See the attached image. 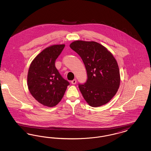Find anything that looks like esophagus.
<instances>
[{
  "instance_id": "obj_1",
  "label": "esophagus",
  "mask_w": 151,
  "mask_h": 151,
  "mask_svg": "<svg viewBox=\"0 0 151 151\" xmlns=\"http://www.w3.org/2000/svg\"><path fill=\"white\" fill-rule=\"evenodd\" d=\"M71 83L72 84H75L76 83V79H73V80L71 81Z\"/></svg>"
}]
</instances>
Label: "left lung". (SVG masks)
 I'll return each instance as SVG.
<instances>
[{
  "mask_svg": "<svg viewBox=\"0 0 151 151\" xmlns=\"http://www.w3.org/2000/svg\"><path fill=\"white\" fill-rule=\"evenodd\" d=\"M70 46L79 54L86 68V83L79 84L84 99L92 107L107 104L120 85L119 70L115 58L106 47L94 41H75Z\"/></svg>",
  "mask_w": 151,
  "mask_h": 151,
  "instance_id": "obj_1",
  "label": "left lung"
}]
</instances>
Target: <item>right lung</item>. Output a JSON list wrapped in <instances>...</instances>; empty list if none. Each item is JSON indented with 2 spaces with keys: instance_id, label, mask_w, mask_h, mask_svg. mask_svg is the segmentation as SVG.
<instances>
[{
  "instance_id": "1",
  "label": "right lung",
  "mask_w": 151,
  "mask_h": 151,
  "mask_svg": "<svg viewBox=\"0 0 151 151\" xmlns=\"http://www.w3.org/2000/svg\"><path fill=\"white\" fill-rule=\"evenodd\" d=\"M65 45H56L41 51L31 63L28 73V86L32 96L48 107L57 105L63 98L68 81L63 79L55 62Z\"/></svg>"
}]
</instances>
